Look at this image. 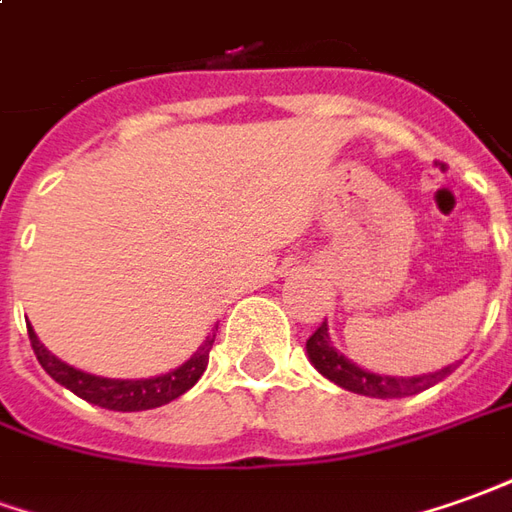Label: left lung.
<instances>
[{"instance_id":"left-lung-1","label":"left lung","mask_w":512,"mask_h":512,"mask_svg":"<svg viewBox=\"0 0 512 512\" xmlns=\"http://www.w3.org/2000/svg\"><path fill=\"white\" fill-rule=\"evenodd\" d=\"M306 354L309 362L315 365L329 382L340 384L343 390L359 393V396L370 398H407L415 393H424L432 384L443 382L449 373H454L457 365H446V368L435 370V373H424V376H379L370 370L359 368L331 345L329 326L326 320L317 326V331L306 340Z\"/></svg>"}]
</instances>
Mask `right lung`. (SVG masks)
Returning a JSON list of instances; mask_svg holds the SVG:
<instances>
[{
  "instance_id": "1",
  "label": "right lung",
  "mask_w": 512,
  "mask_h": 512,
  "mask_svg": "<svg viewBox=\"0 0 512 512\" xmlns=\"http://www.w3.org/2000/svg\"><path fill=\"white\" fill-rule=\"evenodd\" d=\"M27 334H30V345H33L41 368L47 370L55 382L63 384L66 390H72L74 396H80L88 404H97L102 410L114 412L155 410V407L169 404V401L183 396L203 376V370L209 365L211 345H214V337H217V334H209L203 340V345L183 362L181 368L169 370L164 376H153V379H105V376L83 373V370L61 362L55 354H49L44 343L35 337L33 326H27Z\"/></svg>"
}]
</instances>
